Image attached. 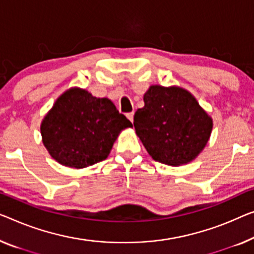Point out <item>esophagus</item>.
Masks as SVG:
<instances>
[{
  "label": "esophagus",
  "mask_w": 254,
  "mask_h": 254,
  "mask_svg": "<svg viewBox=\"0 0 254 254\" xmlns=\"http://www.w3.org/2000/svg\"><path fill=\"white\" fill-rule=\"evenodd\" d=\"M133 115H134V113L133 112H131V113H127V117L128 120L131 121V122H133Z\"/></svg>",
  "instance_id": "esophagus-1"
}]
</instances>
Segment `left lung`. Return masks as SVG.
Returning <instances> with one entry per match:
<instances>
[{"label": "left lung", "mask_w": 254, "mask_h": 254, "mask_svg": "<svg viewBox=\"0 0 254 254\" xmlns=\"http://www.w3.org/2000/svg\"><path fill=\"white\" fill-rule=\"evenodd\" d=\"M134 114L135 133L153 160L187 164L209 141L213 122L197 100L179 86L151 85Z\"/></svg>", "instance_id": "left-lung-1"}]
</instances>
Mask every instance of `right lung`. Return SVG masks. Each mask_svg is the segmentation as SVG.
<instances>
[{
	"label": "right lung",
	"mask_w": 254,
	"mask_h": 254,
	"mask_svg": "<svg viewBox=\"0 0 254 254\" xmlns=\"http://www.w3.org/2000/svg\"><path fill=\"white\" fill-rule=\"evenodd\" d=\"M132 123L107 98L71 88L56 100L41 123L49 154L58 163L83 169L107 158L120 132Z\"/></svg>",
	"instance_id": "right-lung-1"
}]
</instances>
